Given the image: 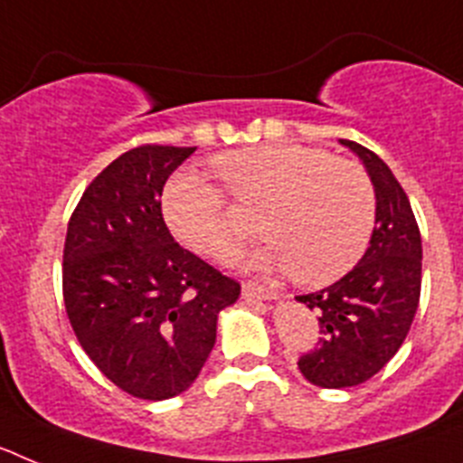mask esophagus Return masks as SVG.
I'll return each mask as SVG.
<instances>
[{"label": "esophagus", "mask_w": 463, "mask_h": 463, "mask_svg": "<svg viewBox=\"0 0 463 463\" xmlns=\"http://www.w3.org/2000/svg\"><path fill=\"white\" fill-rule=\"evenodd\" d=\"M243 297L255 298V301H273V298H278V294L264 285H257V282H243Z\"/></svg>", "instance_id": "esophagus-1"}]
</instances>
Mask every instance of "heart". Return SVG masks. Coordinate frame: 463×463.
Returning a JSON list of instances; mask_svg holds the SVG:
<instances>
[{"label": "heart", "mask_w": 463, "mask_h": 463, "mask_svg": "<svg viewBox=\"0 0 463 463\" xmlns=\"http://www.w3.org/2000/svg\"><path fill=\"white\" fill-rule=\"evenodd\" d=\"M213 166L236 202L261 206V243L248 267L292 271L317 288L345 276L362 260L375 222V192L362 166L297 143H264L218 155ZM162 218L174 239L194 255L227 261L241 234L222 192L194 169H183L162 190Z\"/></svg>", "instance_id": "1"}]
</instances>
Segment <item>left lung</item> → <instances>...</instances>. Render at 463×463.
<instances>
[{"label":"left lung","mask_w":463,"mask_h":463,"mask_svg":"<svg viewBox=\"0 0 463 463\" xmlns=\"http://www.w3.org/2000/svg\"><path fill=\"white\" fill-rule=\"evenodd\" d=\"M362 159L375 192V229L357 267L329 288L297 297L317 313L320 343L298 359L308 383L343 390L373 378L399 353L420 304L422 239L406 192L369 148L341 138Z\"/></svg>","instance_id":"obj_1"}]
</instances>
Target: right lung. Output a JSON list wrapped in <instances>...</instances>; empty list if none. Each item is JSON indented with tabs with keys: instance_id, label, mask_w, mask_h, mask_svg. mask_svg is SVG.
<instances>
[{
	"instance_id": "add662e5",
	"label": "right lung",
	"mask_w": 463,
	"mask_h": 463,
	"mask_svg": "<svg viewBox=\"0 0 463 463\" xmlns=\"http://www.w3.org/2000/svg\"><path fill=\"white\" fill-rule=\"evenodd\" d=\"M196 148L141 146L88 185L69 220L62 292L76 338L122 392L178 396L206 364L241 285L175 243L162 190Z\"/></svg>"
}]
</instances>
